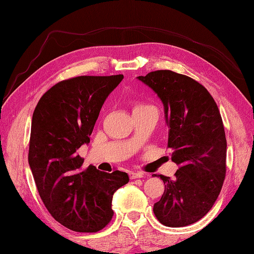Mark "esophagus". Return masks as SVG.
Here are the masks:
<instances>
[{
  "instance_id": "obj_1",
  "label": "esophagus",
  "mask_w": 254,
  "mask_h": 254,
  "mask_svg": "<svg viewBox=\"0 0 254 254\" xmlns=\"http://www.w3.org/2000/svg\"><path fill=\"white\" fill-rule=\"evenodd\" d=\"M128 177H130V179H137V178H142L143 173H141V172H128Z\"/></svg>"
}]
</instances>
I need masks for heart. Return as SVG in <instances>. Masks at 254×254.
<instances>
[{"instance_id": "1", "label": "heart", "mask_w": 254, "mask_h": 254, "mask_svg": "<svg viewBox=\"0 0 254 254\" xmlns=\"http://www.w3.org/2000/svg\"><path fill=\"white\" fill-rule=\"evenodd\" d=\"M143 108H156V107H155V106H153V105L143 104V103H138V104L134 105L133 111H135V109H143Z\"/></svg>"}]
</instances>
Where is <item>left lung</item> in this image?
I'll return each instance as SVG.
<instances>
[{"label":"left lung","instance_id":"left-lung-1","mask_svg":"<svg viewBox=\"0 0 254 254\" xmlns=\"http://www.w3.org/2000/svg\"><path fill=\"white\" fill-rule=\"evenodd\" d=\"M164 106L168 148L179 165L175 179L160 175L165 189L154 204L162 225L185 227L213 206L226 177L227 140L219 108L202 84L172 70L138 76Z\"/></svg>","mask_w":254,"mask_h":254}]
</instances>
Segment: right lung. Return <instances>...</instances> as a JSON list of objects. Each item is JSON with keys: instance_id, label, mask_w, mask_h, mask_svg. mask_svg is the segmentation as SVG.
<instances>
[{"instance_id": "add662e5", "label": "right lung", "mask_w": 254, "mask_h": 254, "mask_svg": "<svg viewBox=\"0 0 254 254\" xmlns=\"http://www.w3.org/2000/svg\"><path fill=\"white\" fill-rule=\"evenodd\" d=\"M123 75L77 76L57 83L33 113L28 163L40 197L59 224L78 233L99 232L112 220L113 195L127 173L89 165L76 150L90 135L106 98Z\"/></svg>"}]
</instances>
